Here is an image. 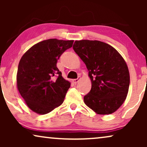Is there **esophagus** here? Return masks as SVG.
<instances>
[{
    "mask_svg": "<svg viewBox=\"0 0 147 147\" xmlns=\"http://www.w3.org/2000/svg\"><path fill=\"white\" fill-rule=\"evenodd\" d=\"M80 79H81V78H80V76H79V77H78V78H77V79H74V80H72V82H73L75 84H76L77 83H78V82H79V81L80 80Z\"/></svg>",
    "mask_w": 147,
    "mask_h": 147,
    "instance_id": "34e87169",
    "label": "esophagus"
}]
</instances>
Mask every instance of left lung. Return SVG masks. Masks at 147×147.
Masks as SVG:
<instances>
[{
    "instance_id": "8db88e82",
    "label": "left lung",
    "mask_w": 147,
    "mask_h": 147,
    "mask_svg": "<svg viewBox=\"0 0 147 147\" xmlns=\"http://www.w3.org/2000/svg\"><path fill=\"white\" fill-rule=\"evenodd\" d=\"M73 49L86 64L92 82L84 103L98 114L116 112L125 101L130 85L126 61L111 45L100 41H76Z\"/></svg>"
}]
</instances>
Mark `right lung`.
<instances>
[{
    "instance_id": "right-lung-1",
    "label": "right lung",
    "mask_w": 147,
    "mask_h": 147,
    "mask_svg": "<svg viewBox=\"0 0 147 147\" xmlns=\"http://www.w3.org/2000/svg\"><path fill=\"white\" fill-rule=\"evenodd\" d=\"M73 43V40H44L22 56L17 74V89L35 113L47 114L63 102L71 84L62 77L57 62Z\"/></svg>"
}]
</instances>
